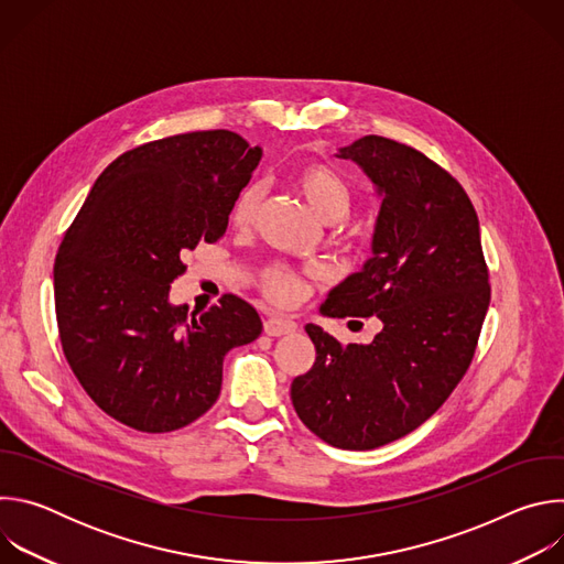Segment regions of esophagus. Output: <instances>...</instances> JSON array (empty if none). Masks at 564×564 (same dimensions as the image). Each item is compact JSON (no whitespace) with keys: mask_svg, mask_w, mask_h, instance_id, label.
<instances>
[{"mask_svg":"<svg viewBox=\"0 0 564 564\" xmlns=\"http://www.w3.org/2000/svg\"><path fill=\"white\" fill-rule=\"evenodd\" d=\"M263 330L270 337H281V335H290L296 330V324L290 316H268L263 321Z\"/></svg>","mask_w":564,"mask_h":564,"instance_id":"obj_1","label":"esophagus"}]
</instances>
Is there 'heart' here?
I'll list each match as a JSON object with an SVG mask.
<instances>
[{"instance_id": "b5f03b06", "label": "heart", "mask_w": 564, "mask_h": 564, "mask_svg": "<svg viewBox=\"0 0 564 564\" xmlns=\"http://www.w3.org/2000/svg\"><path fill=\"white\" fill-rule=\"evenodd\" d=\"M290 178H292V185L299 189V194L307 200V205L324 223H339L352 209L355 189L350 181L326 163L305 160V163L294 167ZM263 198H265V187L261 183H252L240 192L231 207L234 227L238 229L250 227L261 212ZM259 288L263 296L276 305H290L301 294L299 279L283 265L265 268L259 274Z\"/></svg>"}]
</instances>
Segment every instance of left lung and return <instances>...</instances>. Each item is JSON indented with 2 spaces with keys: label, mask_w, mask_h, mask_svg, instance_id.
Masks as SVG:
<instances>
[{
  "label": "left lung",
  "mask_w": 564,
  "mask_h": 564,
  "mask_svg": "<svg viewBox=\"0 0 564 564\" xmlns=\"http://www.w3.org/2000/svg\"><path fill=\"white\" fill-rule=\"evenodd\" d=\"M381 194L372 257L337 285L326 316H377L372 344L305 326L316 359L292 381L301 422L370 451L422 426L466 375L491 301L479 223L464 187L422 151L381 135L339 149Z\"/></svg>",
  "instance_id": "8db88e82"
}]
</instances>
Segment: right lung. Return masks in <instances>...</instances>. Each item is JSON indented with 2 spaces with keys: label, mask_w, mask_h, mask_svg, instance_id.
Instances as JSON below:
<instances>
[{
  "label": "right lung",
  "mask_w": 564,
  "mask_h": 564,
  "mask_svg": "<svg viewBox=\"0 0 564 564\" xmlns=\"http://www.w3.org/2000/svg\"><path fill=\"white\" fill-rule=\"evenodd\" d=\"M261 153L227 129L144 142L98 176L66 229L53 268L62 350L120 424L196 422L218 399L225 355L261 335L259 312L236 294L200 316L170 303L185 252L225 234Z\"/></svg>",
  "instance_id": "add662e5"
}]
</instances>
